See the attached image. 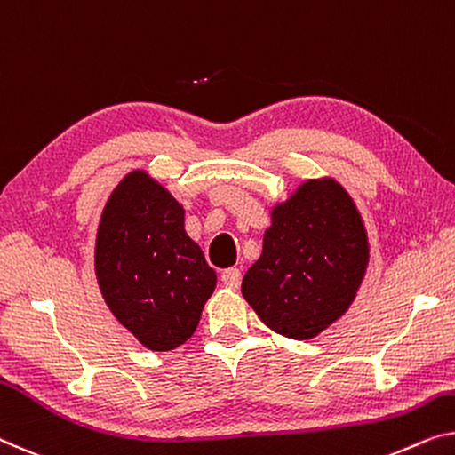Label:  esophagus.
I'll use <instances>...</instances> for the list:
<instances>
[{
	"label": "esophagus",
	"mask_w": 455,
	"mask_h": 455,
	"mask_svg": "<svg viewBox=\"0 0 455 455\" xmlns=\"http://www.w3.org/2000/svg\"><path fill=\"white\" fill-rule=\"evenodd\" d=\"M220 280H222V283H225L227 288H230V290H236V288L241 286V271L236 269V267L225 269V271H222Z\"/></svg>",
	"instance_id": "34e87169"
}]
</instances>
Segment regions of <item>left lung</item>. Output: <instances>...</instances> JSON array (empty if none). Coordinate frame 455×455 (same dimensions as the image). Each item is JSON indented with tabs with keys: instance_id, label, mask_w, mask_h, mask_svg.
I'll return each mask as SVG.
<instances>
[{
	"instance_id": "1",
	"label": "left lung",
	"mask_w": 455,
	"mask_h": 455,
	"mask_svg": "<svg viewBox=\"0 0 455 455\" xmlns=\"http://www.w3.org/2000/svg\"><path fill=\"white\" fill-rule=\"evenodd\" d=\"M370 261L362 214L341 184L308 180L271 210L241 292L283 337L313 339L347 313Z\"/></svg>"
}]
</instances>
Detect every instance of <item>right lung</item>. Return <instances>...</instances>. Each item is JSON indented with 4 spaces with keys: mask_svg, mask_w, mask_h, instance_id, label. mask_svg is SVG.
Returning a JSON list of instances; mask_svg holds the SVG:
<instances>
[{
    "mask_svg": "<svg viewBox=\"0 0 455 455\" xmlns=\"http://www.w3.org/2000/svg\"><path fill=\"white\" fill-rule=\"evenodd\" d=\"M108 308L151 351H172L198 327L216 274L184 228V206L134 169L114 188L96 236Z\"/></svg>",
    "mask_w": 455,
    "mask_h": 455,
    "instance_id": "1",
    "label": "right lung"
}]
</instances>
